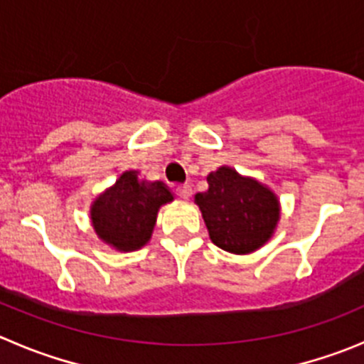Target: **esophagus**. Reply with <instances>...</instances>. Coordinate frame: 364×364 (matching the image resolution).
<instances>
[{
    "label": "esophagus",
    "instance_id": "34e87169",
    "mask_svg": "<svg viewBox=\"0 0 364 364\" xmlns=\"http://www.w3.org/2000/svg\"><path fill=\"white\" fill-rule=\"evenodd\" d=\"M176 193H178V198L188 199L190 196H192V186H190V185H179V186H176Z\"/></svg>",
    "mask_w": 364,
    "mask_h": 364
}]
</instances>
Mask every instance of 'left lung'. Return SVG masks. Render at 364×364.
<instances>
[{"instance_id":"obj_1","label":"left lung","mask_w":364,"mask_h":364,"mask_svg":"<svg viewBox=\"0 0 364 364\" xmlns=\"http://www.w3.org/2000/svg\"><path fill=\"white\" fill-rule=\"evenodd\" d=\"M196 203L212 242L237 255L266 244L280 217L278 199L269 188L228 166L208 176V190L198 193Z\"/></svg>"}]
</instances>
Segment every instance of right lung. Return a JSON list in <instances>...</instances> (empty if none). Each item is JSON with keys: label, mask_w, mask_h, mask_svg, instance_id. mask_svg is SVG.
Instances as JSON below:
<instances>
[{"label": "right lung", "mask_w": 364, "mask_h": 364, "mask_svg": "<svg viewBox=\"0 0 364 364\" xmlns=\"http://www.w3.org/2000/svg\"><path fill=\"white\" fill-rule=\"evenodd\" d=\"M172 199L171 190L161 181H140L134 171L124 172L117 185L91 206L93 228L117 250H140L151 239L159 206Z\"/></svg>", "instance_id": "obj_1"}]
</instances>
